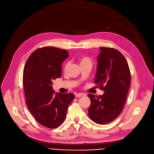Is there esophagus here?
<instances>
[{"instance_id":"obj_1","label":"esophagus","mask_w":154,"mask_h":154,"mask_svg":"<svg viewBox=\"0 0 154 154\" xmlns=\"http://www.w3.org/2000/svg\"><path fill=\"white\" fill-rule=\"evenodd\" d=\"M85 96V94H82V93H77V94H75V96L77 97H80L81 96Z\"/></svg>"}]
</instances>
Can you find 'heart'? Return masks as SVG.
<instances>
[{"instance_id": "b5f03b06", "label": "heart", "mask_w": 154, "mask_h": 154, "mask_svg": "<svg viewBox=\"0 0 154 154\" xmlns=\"http://www.w3.org/2000/svg\"><path fill=\"white\" fill-rule=\"evenodd\" d=\"M79 63H80V65L84 64V63H91V59H90V58H89L88 57H86V56L81 57L79 58ZM68 66H69V63H66L65 65V70L68 68Z\"/></svg>"}]
</instances>
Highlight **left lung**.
Segmentation results:
<instances>
[{"instance_id":"left-lung-1","label":"left lung","mask_w":154,"mask_h":154,"mask_svg":"<svg viewBox=\"0 0 154 154\" xmlns=\"http://www.w3.org/2000/svg\"><path fill=\"white\" fill-rule=\"evenodd\" d=\"M94 83L104 91L95 96L88 94L89 118L99 124L114 121L122 112L131 84V71L122 54L113 48L100 47Z\"/></svg>"}]
</instances>
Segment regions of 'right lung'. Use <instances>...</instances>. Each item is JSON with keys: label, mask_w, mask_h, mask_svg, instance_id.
Returning a JSON list of instances; mask_svg holds the SVG:
<instances>
[{"label": "right lung", "mask_w": 154, "mask_h": 154, "mask_svg": "<svg viewBox=\"0 0 154 154\" xmlns=\"http://www.w3.org/2000/svg\"><path fill=\"white\" fill-rule=\"evenodd\" d=\"M68 51L54 47L35 50L23 69V83L26 104L34 118L45 127L58 128L65 118L68 108L75 98L73 93L61 94L51 84L61 76V64Z\"/></svg>", "instance_id": "right-lung-1"}]
</instances>
